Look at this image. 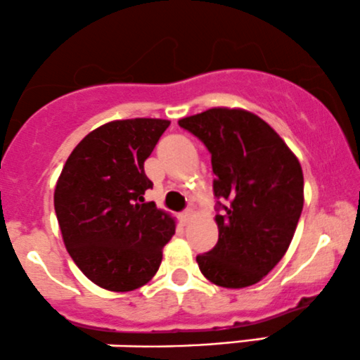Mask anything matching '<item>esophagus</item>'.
<instances>
[{
    "label": "esophagus",
    "instance_id": "34e87169",
    "mask_svg": "<svg viewBox=\"0 0 360 360\" xmlns=\"http://www.w3.org/2000/svg\"><path fill=\"white\" fill-rule=\"evenodd\" d=\"M193 215H195V212H193L191 208H188V210H184L183 213H181V222H183V224H189V222H191Z\"/></svg>",
    "mask_w": 360,
    "mask_h": 360
}]
</instances>
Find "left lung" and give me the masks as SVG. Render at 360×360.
Wrapping results in <instances>:
<instances>
[{
  "instance_id": "8db88e82",
  "label": "left lung",
  "mask_w": 360,
  "mask_h": 360,
  "mask_svg": "<svg viewBox=\"0 0 360 360\" xmlns=\"http://www.w3.org/2000/svg\"><path fill=\"white\" fill-rule=\"evenodd\" d=\"M212 153L213 193L227 200L215 215L219 243L196 256L200 271L225 289L258 283L283 258L304 205L295 153L256 114L212 108L179 120Z\"/></svg>"
}]
</instances>
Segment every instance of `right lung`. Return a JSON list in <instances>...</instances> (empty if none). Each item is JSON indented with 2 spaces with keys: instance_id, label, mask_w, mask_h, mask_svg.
Returning <instances> with one entry per match:
<instances>
[{
  "instance_id": "obj_1",
  "label": "right lung",
  "mask_w": 360,
  "mask_h": 360,
  "mask_svg": "<svg viewBox=\"0 0 360 360\" xmlns=\"http://www.w3.org/2000/svg\"><path fill=\"white\" fill-rule=\"evenodd\" d=\"M171 121L135 117L90 131L58 177L54 210L63 243L86 278L129 292L153 278L176 219L143 195L153 186L143 164Z\"/></svg>"
}]
</instances>
